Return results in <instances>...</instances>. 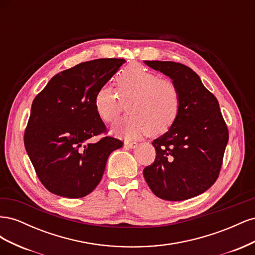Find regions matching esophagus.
Here are the masks:
<instances>
[{
	"mask_svg": "<svg viewBox=\"0 0 255 255\" xmlns=\"http://www.w3.org/2000/svg\"><path fill=\"white\" fill-rule=\"evenodd\" d=\"M125 144L129 149H135V148H137V145H138V143L136 141H126Z\"/></svg>",
	"mask_w": 255,
	"mask_h": 255,
	"instance_id": "esophagus-1",
	"label": "esophagus"
}]
</instances>
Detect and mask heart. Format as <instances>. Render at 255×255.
Instances as JSON below:
<instances>
[{"label": "heart", "mask_w": 255, "mask_h": 255, "mask_svg": "<svg viewBox=\"0 0 255 255\" xmlns=\"http://www.w3.org/2000/svg\"><path fill=\"white\" fill-rule=\"evenodd\" d=\"M118 94L105 85L95 96V109L103 121L117 120L127 102L129 112L114 127L118 135L132 139L149 133L158 135L166 132L179 117L182 98L176 84L148 69L132 64L127 66L116 78Z\"/></svg>", "instance_id": "b5f03b06"}]
</instances>
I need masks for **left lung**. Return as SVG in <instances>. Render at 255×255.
<instances>
[{"label": "left lung", "instance_id": "left-lung-1", "mask_svg": "<svg viewBox=\"0 0 255 255\" xmlns=\"http://www.w3.org/2000/svg\"><path fill=\"white\" fill-rule=\"evenodd\" d=\"M169 76L181 92L179 117L164 135L154 139V163L143 169L152 192L168 201H183L203 194L218 179L229 130L217 99L199 75L174 61L145 60Z\"/></svg>", "mask_w": 255, "mask_h": 255}]
</instances>
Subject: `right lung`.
<instances>
[{
  "label": "right lung",
  "mask_w": 255,
  "mask_h": 255,
  "mask_svg": "<svg viewBox=\"0 0 255 255\" xmlns=\"http://www.w3.org/2000/svg\"><path fill=\"white\" fill-rule=\"evenodd\" d=\"M126 63L123 58L85 61L56 74L34 99L24 145L38 179L52 194L76 199L101 181L110 154L123 145L106 133L95 109L99 88Z\"/></svg>",
  "instance_id": "1"
}]
</instances>
